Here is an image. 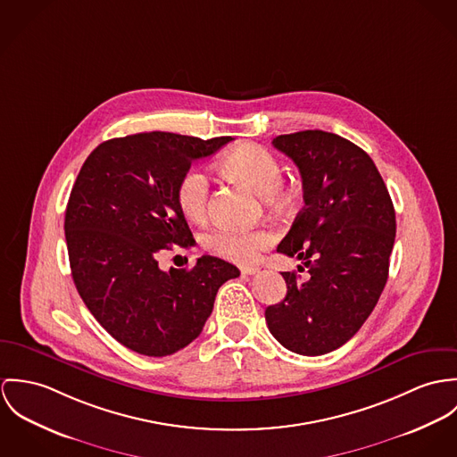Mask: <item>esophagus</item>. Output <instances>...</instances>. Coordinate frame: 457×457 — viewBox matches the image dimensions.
Instances as JSON below:
<instances>
[{"instance_id": "34e87169", "label": "esophagus", "mask_w": 457, "mask_h": 457, "mask_svg": "<svg viewBox=\"0 0 457 457\" xmlns=\"http://www.w3.org/2000/svg\"><path fill=\"white\" fill-rule=\"evenodd\" d=\"M242 275H255L259 273V268L257 266H242Z\"/></svg>"}]
</instances>
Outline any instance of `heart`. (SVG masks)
<instances>
[{"label": "heart", "mask_w": 457, "mask_h": 457, "mask_svg": "<svg viewBox=\"0 0 457 457\" xmlns=\"http://www.w3.org/2000/svg\"><path fill=\"white\" fill-rule=\"evenodd\" d=\"M220 170L244 184L261 196L278 195L282 184V166L278 159L259 145H242L226 154L220 159ZM210 184L200 168L187 170L177 187V202L180 210L189 219H202L208 206ZM273 242V235L268 229L217 226L204 237V245L229 261L249 262L255 259L259 251Z\"/></svg>", "instance_id": "heart-1"}]
</instances>
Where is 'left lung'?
<instances>
[{
	"label": "left lung",
	"mask_w": 457,
	"mask_h": 457,
	"mask_svg": "<svg viewBox=\"0 0 457 457\" xmlns=\"http://www.w3.org/2000/svg\"><path fill=\"white\" fill-rule=\"evenodd\" d=\"M271 144L298 166L304 200L277 253L302 259L310 275L282 271L287 295L264 317L286 349L328 354L354 337L384 291L395 206L375 162L353 142L306 129Z\"/></svg>",
	"instance_id": "8db88e82"
}]
</instances>
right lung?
<instances>
[{"mask_svg": "<svg viewBox=\"0 0 457 457\" xmlns=\"http://www.w3.org/2000/svg\"><path fill=\"white\" fill-rule=\"evenodd\" d=\"M175 133H138L100 144L73 184L64 235L75 287L124 347L162 357L200 337L219 287L240 270L202 255L193 268L157 264L161 251L195 245L177 202L193 161L229 144Z\"/></svg>", "mask_w": 457, "mask_h": 457, "instance_id": "1", "label": "right lung"}]
</instances>
